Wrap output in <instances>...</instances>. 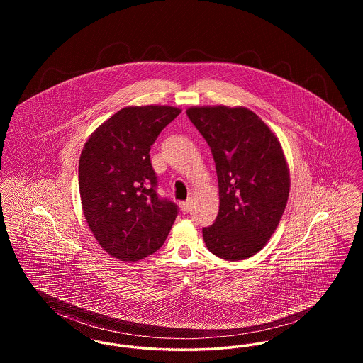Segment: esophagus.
I'll return each mask as SVG.
<instances>
[{"label": "esophagus", "instance_id": "esophagus-1", "mask_svg": "<svg viewBox=\"0 0 363 363\" xmlns=\"http://www.w3.org/2000/svg\"><path fill=\"white\" fill-rule=\"evenodd\" d=\"M179 207H181V211H182L184 213H188L190 209H191V203H190V201H184V203L179 204Z\"/></svg>", "mask_w": 363, "mask_h": 363}]
</instances>
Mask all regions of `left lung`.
<instances>
[{"mask_svg":"<svg viewBox=\"0 0 363 363\" xmlns=\"http://www.w3.org/2000/svg\"><path fill=\"white\" fill-rule=\"evenodd\" d=\"M206 138L219 182V213L203 228L208 250L227 261L255 256L275 233L290 193L281 145L246 107L194 106L186 110Z\"/></svg>","mask_w":363,"mask_h":363,"instance_id":"left-lung-1","label":"left lung"}]
</instances>
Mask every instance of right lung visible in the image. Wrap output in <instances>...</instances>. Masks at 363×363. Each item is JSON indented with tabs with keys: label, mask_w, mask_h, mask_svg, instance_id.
<instances>
[{
	"label": "right lung",
	"mask_w": 363,
	"mask_h": 363,
	"mask_svg": "<svg viewBox=\"0 0 363 363\" xmlns=\"http://www.w3.org/2000/svg\"><path fill=\"white\" fill-rule=\"evenodd\" d=\"M181 113L173 106H128L89 136L79 160L83 212L111 257L138 261L164 243L178 208L156 194L150 150Z\"/></svg>",
	"instance_id": "1"
}]
</instances>
